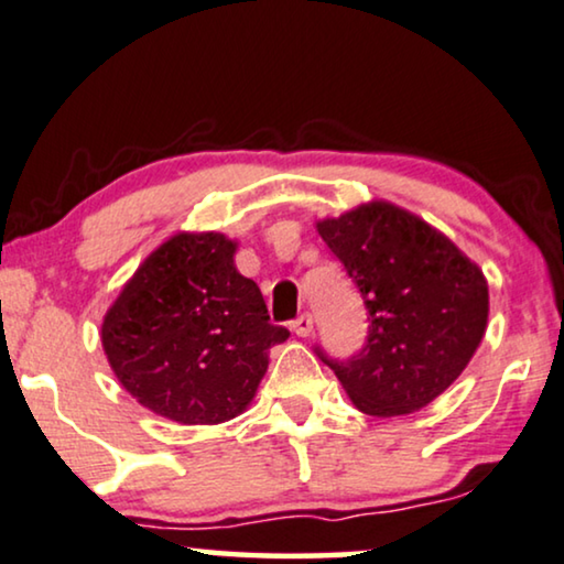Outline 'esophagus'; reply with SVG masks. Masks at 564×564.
<instances>
[{"label": "esophagus", "instance_id": "1", "mask_svg": "<svg viewBox=\"0 0 564 564\" xmlns=\"http://www.w3.org/2000/svg\"><path fill=\"white\" fill-rule=\"evenodd\" d=\"M291 329L296 332L299 337H308L314 332V319H312V314H301L299 319H293L291 322Z\"/></svg>", "mask_w": 564, "mask_h": 564}]
</instances>
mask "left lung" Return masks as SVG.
<instances>
[{"label": "left lung", "mask_w": 564, "mask_h": 564, "mask_svg": "<svg viewBox=\"0 0 564 564\" xmlns=\"http://www.w3.org/2000/svg\"><path fill=\"white\" fill-rule=\"evenodd\" d=\"M358 285L368 339L347 360L316 355L370 416L419 411L455 383L488 324V283L470 258L401 206L370 202L316 221Z\"/></svg>", "instance_id": "8db88e82"}]
</instances>
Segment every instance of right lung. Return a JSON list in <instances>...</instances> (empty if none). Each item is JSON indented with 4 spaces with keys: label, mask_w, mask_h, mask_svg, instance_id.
I'll return each mask as SVG.
<instances>
[{
    "label": "right lung",
    "mask_w": 564,
    "mask_h": 564,
    "mask_svg": "<svg viewBox=\"0 0 564 564\" xmlns=\"http://www.w3.org/2000/svg\"><path fill=\"white\" fill-rule=\"evenodd\" d=\"M237 242L178 232L150 252L105 316L101 345L124 391L178 424H221L248 409L268 350L289 329L235 268Z\"/></svg>",
    "instance_id": "obj_1"
}]
</instances>
